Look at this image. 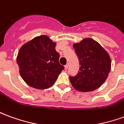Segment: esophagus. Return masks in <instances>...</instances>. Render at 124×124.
<instances>
[{
	"label": "esophagus",
	"mask_w": 124,
	"mask_h": 124,
	"mask_svg": "<svg viewBox=\"0 0 124 124\" xmlns=\"http://www.w3.org/2000/svg\"><path fill=\"white\" fill-rule=\"evenodd\" d=\"M68 67H69V64H66L65 65V69H68Z\"/></svg>",
	"instance_id": "1"
}]
</instances>
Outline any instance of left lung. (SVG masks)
Returning a JSON list of instances; mask_svg holds the SVG:
<instances>
[{
	"mask_svg": "<svg viewBox=\"0 0 124 124\" xmlns=\"http://www.w3.org/2000/svg\"><path fill=\"white\" fill-rule=\"evenodd\" d=\"M79 61V70L75 76H70L74 89L82 92L93 91L101 86L110 72L109 54L97 41L86 38L73 45Z\"/></svg>",
	"mask_w": 124,
	"mask_h": 124,
	"instance_id": "1",
	"label": "left lung"
}]
</instances>
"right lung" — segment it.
Masks as SVG:
<instances>
[{
  "mask_svg": "<svg viewBox=\"0 0 124 124\" xmlns=\"http://www.w3.org/2000/svg\"><path fill=\"white\" fill-rule=\"evenodd\" d=\"M56 43L46 35L33 39L21 47L17 62L24 81L29 86L46 89L53 85L64 66L60 64Z\"/></svg>",
  "mask_w": 124,
  "mask_h": 124,
  "instance_id": "1",
  "label": "right lung"
}]
</instances>
